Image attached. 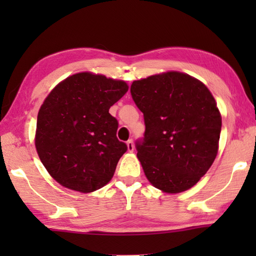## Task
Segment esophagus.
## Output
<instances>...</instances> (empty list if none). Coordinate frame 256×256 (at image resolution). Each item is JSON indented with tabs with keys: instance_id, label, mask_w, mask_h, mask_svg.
I'll use <instances>...</instances> for the list:
<instances>
[{
	"instance_id": "1",
	"label": "esophagus",
	"mask_w": 256,
	"mask_h": 256,
	"mask_svg": "<svg viewBox=\"0 0 256 256\" xmlns=\"http://www.w3.org/2000/svg\"><path fill=\"white\" fill-rule=\"evenodd\" d=\"M126 144H128V151H133V150H134V144H133V140H132V138H130V140L126 142Z\"/></svg>"
}]
</instances>
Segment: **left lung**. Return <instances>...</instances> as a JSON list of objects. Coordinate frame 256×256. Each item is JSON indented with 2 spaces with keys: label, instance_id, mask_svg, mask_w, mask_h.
I'll list each match as a JSON object with an SVG mask.
<instances>
[{
  "label": "left lung",
  "instance_id": "left-lung-1",
  "mask_svg": "<svg viewBox=\"0 0 256 256\" xmlns=\"http://www.w3.org/2000/svg\"><path fill=\"white\" fill-rule=\"evenodd\" d=\"M131 96L146 131L136 142L146 178L166 193L196 185L218 152L222 116L209 89L180 72L134 81Z\"/></svg>",
  "mask_w": 256,
  "mask_h": 256
}]
</instances>
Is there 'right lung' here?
<instances>
[{
  "instance_id": "right-lung-1",
  "label": "right lung",
  "mask_w": 256,
  "mask_h": 256,
  "mask_svg": "<svg viewBox=\"0 0 256 256\" xmlns=\"http://www.w3.org/2000/svg\"><path fill=\"white\" fill-rule=\"evenodd\" d=\"M128 90L124 81L82 72L47 96L38 112L34 144L60 185L89 193L112 180L128 146L116 136L118 122L110 108Z\"/></svg>"
}]
</instances>
